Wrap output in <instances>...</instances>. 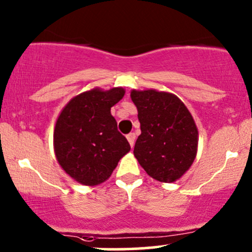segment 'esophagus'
I'll return each instance as SVG.
<instances>
[{"label": "esophagus", "instance_id": "esophagus-1", "mask_svg": "<svg viewBox=\"0 0 252 252\" xmlns=\"http://www.w3.org/2000/svg\"><path fill=\"white\" fill-rule=\"evenodd\" d=\"M135 134L134 132H130V134H128L126 135V139H128V141H129V143H130V146L131 147H134V143H135Z\"/></svg>", "mask_w": 252, "mask_h": 252}]
</instances>
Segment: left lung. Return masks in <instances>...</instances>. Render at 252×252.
Returning a JSON list of instances; mask_svg holds the SVG:
<instances>
[{
  "label": "left lung",
  "mask_w": 252,
  "mask_h": 252,
  "mask_svg": "<svg viewBox=\"0 0 252 252\" xmlns=\"http://www.w3.org/2000/svg\"><path fill=\"white\" fill-rule=\"evenodd\" d=\"M130 96L141 126L135 158L152 178L176 182L189 170L197 153L198 131L191 113L172 93L132 90Z\"/></svg>",
  "instance_id": "1"
}]
</instances>
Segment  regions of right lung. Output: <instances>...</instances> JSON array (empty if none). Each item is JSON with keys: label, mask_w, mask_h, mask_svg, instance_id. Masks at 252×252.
<instances>
[{"label": "right lung", "mask_w": 252, "mask_h": 252, "mask_svg": "<svg viewBox=\"0 0 252 252\" xmlns=\"http://www.w3.org/2000/svg\"><path fill=\"white\" fill-rule=\"evenodd\" d=\"M124 93L121 87L93 88L74 96L61 111L54 131L55 154L61 167L79 183H103L130 151L111 115Z\"/></svg>", "instance_id": "right-lung-1"}]
</instances>
